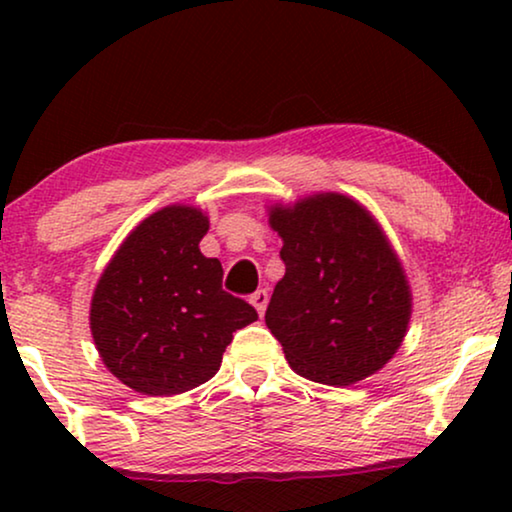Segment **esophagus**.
Listing matches in <instances>:
<instances>
[{
    "instance_id": "obj_1",
    "label": "esophagus",
    "mask_w": 512,
    "mask_h": 512,
    "mask_svg": "<svg viewBox=\"0 0 512 512\" xmlns=\"http://www.w3.org/2000/svg\"><path fill=\"white\" fill-rule=\"evenodd\" d=\"M251 305H254V307H256V312L261 314V317H263V314H265V307H268V291H265V289H258V291L254 293V296H251Z\"/></svg>"
}]
</instances>
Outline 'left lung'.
<instances>
[{"instance_id":"1","label":"left lung","mask_w":512,"mask_h":512,"mask_svg":"<svg viewBox=\"0 0 512 512\" xmlns=\"http://www.w3.org/2000/svg\"><path fill=\"white\" fill-rule=\"evenodd\" d=\"M284 277L265 324L298 375L349 387L384 368L408 333L412 293L387 235L361 202L314 193L268 207Z\"/></svg>"}]
</instances>
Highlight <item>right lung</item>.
<instances>
[{"mask_svg":"<svg viewBox=\"0 0 512 512\" xmlns=\"http://www.w3.org/2000/svg\"><path fill=\"white\" fill-rule=\"evenodd\" d=\"M198 207L167 205L132 228L90 300V333L109 373L146 396H174L212 380L233 333L258 314L221 289L219 258L200 240Z\"/></svg>","mask_w":512,"mask_h":512,"instance_id":"right-lung-1","label":"right lung"}]
</instances>
